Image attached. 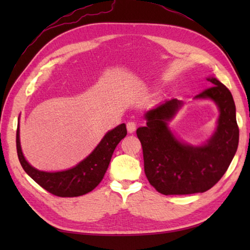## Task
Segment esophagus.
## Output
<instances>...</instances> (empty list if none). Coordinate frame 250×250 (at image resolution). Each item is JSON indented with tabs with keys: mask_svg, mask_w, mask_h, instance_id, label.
Returning a JSON list of instances; mask_svg holds the SVG:
<instances>
[{
	"mask_svg": "<svg viewBox=\"0 0 250 250\" xmlns=\"http://www.w3.org/2000/svg\"><path fill=\"white\" fill-rule=\"evenodd\" d=\"M126 129H128L129 133H133L136 130V124L134 121H129L128 124H126Z\"/></svg>",
	"mask_w": 250,
	"mask_h": 250,
	"instance_id": "34e87169",
	"label": "esophagus"
}]
</instances>
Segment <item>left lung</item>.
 <instances>
[{
  "instance_id": "8db88e82",
  "label": "left lung",
  "mask_w": 250,
  "mask_h": 250,
  "mask_svg": "<svg viewBox=\"0 0 250 250\" xmlns=\"http://www.w3.org/2000/svg\"><path fill=\"white\" fill-rule=\"evenodd\" d=\"M214 86L196 95L218 105V126L207 144L193 147L178 142L168 130V121L182 106L177 99L147 111L146 125L136 130L142 144L148 182L164 195L205 192L227 172L238 146V125L233 97L224 83L207 78Z\"/></svg>"
}]
</instances>
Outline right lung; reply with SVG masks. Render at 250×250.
<instances>
[{
    "label": "right lung",
    "instance_id": "add662e5",
    "mask_svg": "<svg viewBox=\"0 0 250 250\" xmlns=\"http://www.w3.org/2000/svg\"><path fill=\"white\" fill-rule=\"evenodd\" d=\"M126 135V126L121 124L109 131L97 148L75 167L62 172H42L25 161L20 147L19 128L16 133V145L21 167L25 173L49 193L61 198H73L92 191L103 179L111 156L119 142Z\"/></svg>",
    "mask_w": 250,
    "mask_h": 250
}]
</instances>
